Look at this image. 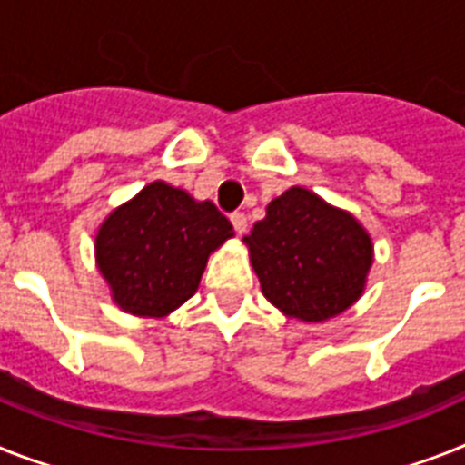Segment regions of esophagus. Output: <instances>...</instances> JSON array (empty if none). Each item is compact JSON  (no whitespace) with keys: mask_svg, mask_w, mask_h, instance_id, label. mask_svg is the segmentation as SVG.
<instances>
[{"mask_svg":"<svg viewBox=\"0 0 465 465\" xmlns=\"http://www.w3.org/2000/svg\"><path fill=\"white\" fill-rule=\"evenodd\" d=\"M230 221H232V228H235L237 235H244V232H247V216H244V213L237 211V213L230 216Z\"/></svg>","mask_w":465,"mask_h":465,"instance_id":"obj_1","label":"esophagus"}]
</instances>
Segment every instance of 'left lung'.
<instances>
[{"label": "left lung", "mask_w": 465, "mask_h": 465, "mask_svg": "<svg viewBox=\"0 0 465 465\" xmlns=\"http://www.w3.org/2000/svg\"><path fill=\"white\" fill-rule=\"evenodd\" d=\"M263 297L302 323H323L361 299L373 240L354 213L290 187L244 235Z\"/></svg>", "instance_id": "8db88e82"}]
</instances>
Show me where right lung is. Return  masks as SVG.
Returning <instances> with one entry per match:
<instances>
[{"label":"right lung","instance_id":"right-lung-1","mask_svg":"<svg viewBox=\"0 0 465 465\" xmlns=\"http://www.w3.org/2000/svg\"><path fill=\"white\" fill-rule=\"evenodd\" d=\"M235 237L213 202L154 180L104 218L94 261L121 311L166 318L197 292L206 261Z\"/></svg>","mask_w":465,"mask_h":465}]
</instances>
